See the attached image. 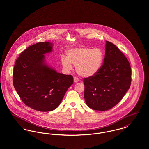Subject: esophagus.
Returning a JSON list of instances; mask_svg holds the SVG:
<instances>
[{"instance_id": "1", "label": "esophagus", "mask_w": 149, "mask_h": 149, "mask_svg": "<svg viewBox=\"0 0 149 149\" xmlns=\"http://www.w3.org/2000/svg\"><path fill=\"white\" fill-rule=\"evenodd\" d=\"M79 78L76 77H74V81L75 83H77V82L79 81Z\"/></svg>"}]
</instances>
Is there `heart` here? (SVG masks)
Returning <instances> with one entry per match:
<instances>
[{"label":"heart","mask_w":149,"mask_h":149,"mask_svg":"<svg viewBox=\"0 0 149 149\" xmlns=\"http://www.w3.org/2000/svg\"><path fill=\"white\" fill-rule=\"evenodd\" d=\"M103 60L102 51L86 47L75 48L68 50L66 57L62 56L61 61L66 70L72 69L71 64L76 65L75 69L81 77L88 78L95 75L100 69Z\"/></svg>","instance_id":"heart-1"}]
</instances>
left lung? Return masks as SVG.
<instances>
[{"instance_id":"8db88e82","label":"left lung","mask_w":149,"mask_h":149,"mask_svg":"<svg viewBox=\"0 0 149 149\" xmlns=\"http://www.w3.org/2000/svg\"><path fill=\"white\" fill-rule=\"evenodd\" d=\"M84 99L89 108L107 111L117 104L130 88L131 69L118 48L106 41L103 64L94 76L84 78Z\"/></svg>"}]
</instances>
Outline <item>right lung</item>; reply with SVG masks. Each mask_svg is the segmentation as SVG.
<instances>
[{"label": "right lung", "instance_id": "right-lung-1", "mask_svg": "<svg viewBox=\"0 0 149 149\" xmlns=\"http://www.w3.org/2000/svg\"><path fill=\"white\" fill-rule=\"evenodd\" d=\"M53 44L38 42L22 52L13 69L14 88L22 102L41 112L55 109L74 80L71 75L57 72L45 61L44 54L52 51Z\"/></svg>", "mask_w": 149, "mask_h": 149}]
</instances>
